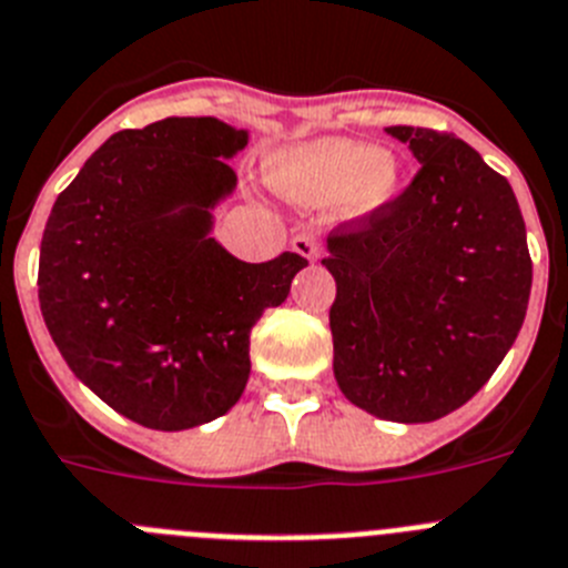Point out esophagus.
Segmentation results:
<instances>
[{"label":"esophagus","mask_w":568,"mask_h":568,"mask_svg":"<svg viewBox=\"0 0 568 568\" xmlns=\"http://www.w3.org/2000/svg\"><path fill=\"white\" fill-rule=\"evenodd\" d=\"M291 248H294L300 257L308 260V263L320 260V243L314 240V234H296V237L291 240Z\"/></svg>","instance_id":"obj_1"}]
</instances>
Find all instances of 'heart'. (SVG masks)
I'll return each instance as SVG.
<instances>
[{
	"instance_id": "b5f03b06",
	"label": "heart",
	"mask_w": 568,
	"mask_h": 568,
	"mask_svg": "<svg viewBox=\"0 0 568 568\" xmlns=\"http://www.w3.org/2000/svg\"><path fill=\"white\" fill-rule=\"evenodd\" d=\"M265 178L277 195L303 206L345 201L351 217H371L398 197L402 166L396 155L351 138H314L268 158Z\"/></svg>"
}]
</instances>
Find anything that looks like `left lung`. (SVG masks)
I'll use <instances>...</instances> for the list:
<instances>
[{
    "label": "left lung",
    "mask_w": 568,
    "mask_h": 568,
    "mask_svg": "<svg viewBox=\"0 0 568 568\" xmlns=\"http://www.w3.org/2000/svg\"><path fill=\"white\" fill-rule=\"evenodd\" d=\"M385 132L422 170L390 206L328 237L334 376L371 416L424 424L467 405L507 356L532 260L513 186L473 146L422 126Z\"/></svg>",
    "instance_id": "1"
}]
</instances>
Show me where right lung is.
I'll return each mask as SVG.
<instances>
[{"label":"right lung","instance_id":"obj_1","mask_svg":"<svg viewBox=\"0 0 568 568\" xmlns=\"http://www.w3.org/2000/svg\"><path fill=\"white\" fill-rule=\"evenodd\" d=\"M248 130L212 115L121 130L53 203L39 305L75 379L152 430H189L237 405L248 334L308 260L243 263L212 237L234 195L226 161Z\"/></svg>","mask_w":568,"mask_h":568}]
</instances>
